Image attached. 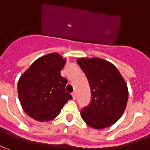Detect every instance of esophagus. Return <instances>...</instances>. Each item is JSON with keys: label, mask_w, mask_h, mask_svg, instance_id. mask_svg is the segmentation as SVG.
Segmentation results:
<instances>
[{"label": "esophagus", "mask_w": 150, "mask_h": 150, "mask_svg": "<svg viewBox=\"0 0 150 150\" xmlns=\"http://www.w3.org/2000/svg\"><path fill=\"white\" fill-rule=\"evenodd\" d=\"M72 96H73V99H74V100H76V93H75V92H74V93H72Z\"/></svg>", "instance_id": "esophagus-1"}]
</instances>
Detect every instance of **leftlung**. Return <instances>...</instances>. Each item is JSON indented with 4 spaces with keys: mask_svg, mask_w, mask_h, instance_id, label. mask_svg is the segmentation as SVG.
<instances>
[{
    "mask_svg": "<svg viewBox=\"0 0 150 150\" xmlns=\"http://www.w3.org/2000/svg\"><path fill=\"white\" fill-rule=\"evenodd\" d=\"M77 64L88 79L91 99L81 116L90 127L102 129L116 123L127 105V85L118 69L101 58H78Z\"/></svg>",
    "mask_w": 150,
    "mask_h": 150,
    "instance_id": "left-lung-1",
    "label": "left lung"
}]
</instances>
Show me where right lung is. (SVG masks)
<instances>
[{
    "instance_id": "obj_1",
    "label": "right lung",
    "mask_w": 150,
    "mask_h": 150,
    "mask_svg": "<svg viewBox=\"0 0 150 150\" xmlns=\"http://www.w3.org/2000/svg\"><path fill=\"white\" fill-rule=\"evenodd\" d=\"M66 59L52 52L36 60L21 76L17 92L24 111L32 118L48 121L58 115L72 99L65 90L67 80L61 75Z\"/></svg>"
}]
</instances>
